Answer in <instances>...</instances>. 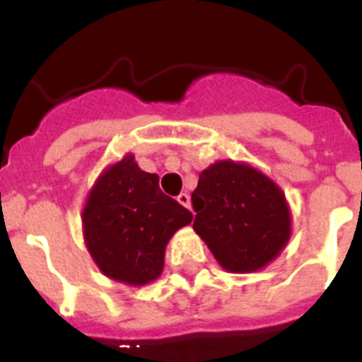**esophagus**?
I'll return each mask as SVG.
<instances>
[{
	"mask_svg": "<svg viewBox=\"0 0 362 362\" xmlns=\"http://www.w3.org/2000/svg\"><path fill=\"white\" fill-rule=\"evenodd\" d=\"M177 201L183 204L185 209H190V196H188V194H179Z\"/></svg>",
	"mask_w": 362,
	"mask_h": 362,
	"instance_id": "esophagus-1",
	"label": "esophagus"
}]
</instances>
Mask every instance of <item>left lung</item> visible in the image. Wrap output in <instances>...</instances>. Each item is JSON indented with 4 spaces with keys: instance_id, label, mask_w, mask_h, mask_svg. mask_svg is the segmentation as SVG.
Segmentation results:
<instances>
[{
    "instance_id": "1",
    "label": "left lung",
    "mask_w": 362,
    "mask_h": 362,
    "mask_svg": "<svg viewBox=\"0 0 362 362\" xmlns=\"http://www.w3.org/2000/svg\"><path fill=\"white\" fill-rule=\"evenodd\" d=\"M194 230L228 272L261 270L281 254L292 233L283 190L246 163L217 161L192 192Z\"/></svg>"
}]
</instances>
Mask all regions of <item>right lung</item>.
Wrapping results in <instances>:
<instances>
[{"label":"right lung","mask_w":362,"mask_h":362,"mask_svg":"<svg viewBox=\"0 0 362 362\" xmlns=\"http://www.w3.org/2000/svg\"><path fill=\"white\" fill-rule=\"evenodd\" d=\"M190 223L192 214L161 192L158 174L143 172L127 153L88 192L83 238L105 276L141 286L161 276L166 243Z\"/></svg>","instance_id":"add662e5"}]
</instances>
